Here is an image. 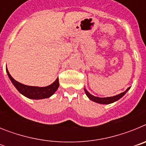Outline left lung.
<instances>
[{"instance_id":"1","label":"left lung","mask_w":146,"mask_h":146,"mask_svg":"<svg viewBox=\"0 0 146 146\" xmlns=\"http://www.w3.org/2000/svg\"><path fill=\"white\" fill-rule=\"evenodd\" d=\"M130 89V88H128L126 89V91L123 93H121V94H118L116 96H110V97H97V96H95L92 94H91L88 91L86 90V88H84V90H85V92H86V96L88 97L89 99H91V101L94 102H96V103H99V104H111V103L115 102L118 101V99H121V97H123V96L125 95L127 91H129Z\"/></svg>"}]
</instances>
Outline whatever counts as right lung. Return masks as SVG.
I'll return each instance as SVG.
<instances>
[{"mask_svg":"<svg viewBox=\"0 0 146 146\" xmlns=\"http://www.w3.org/2000/svg\"><path fill=\"white\" fill-rule=\"evenodd\" d=\"M7 74L9 77L10 80L12 82L15 88L19 92L25 97L31 99H47L52 96L55 92L57 91L59 87V80L58 78L55 80L52 84L45 87H38V86H30L22 84L20 82L15 80L14 78L9 74L8 71L7 67L6 68Z\"/></svg>","mask_w":146,"mask_h":146,"instance_id":"right-lung-1","label":"right lung"}]
</instances>
